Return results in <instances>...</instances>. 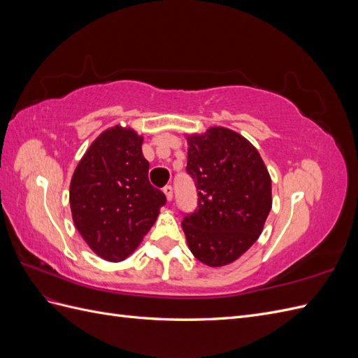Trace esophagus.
I'll use <instances>...</instances> for the list:
<instances>
[{
	"label": "esophagus",
	"instance_id": "34e87169",
	"mask_svg": "<svg viewBox=\"0 0 358 358\" xmlns=\"http://www.w3.org/2000/svg\"><path fill=\"white\" fill-rule=\"evenodd\" d=\"M162 191H164L167 200L171 201V199H173V188L170 185H167V187H164V189H162Z\"/></svg>",
	"mask_w": 358,
	"mask_h": 358
}]
</instances>
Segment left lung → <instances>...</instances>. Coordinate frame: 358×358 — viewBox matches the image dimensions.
Listing matches in <instances>:
<instances>
[{
	"label": "left lung",
	"instance_id": "1",
	"mask_svg": "<svg viewBox=\"0 0 358 358\" xmlns=\"http://www.w3.org/2000/svg\"><path fill=\"white\" fill-rule=\"evenodd\" d=\"M187 140V171L196 180L199 208L183 218L182 229L199 262L227 266L262 234L272 209V179L255 146L233 129L210 127Z\"/></svg>",
	"mask_w": 358,
	"mask_h": 358
}]
</instances>
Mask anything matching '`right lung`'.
I'll use <instances>...</instances> for the list:
<instances>
[{"mask_svg": "<svg viewBox=\"0 0 358 358\" xmlns=\"http://www.w3.org/2000/svg\"><path fill=\"white\" fill-rule=\"evenodd\" d=\"M142 145L143 137L133 128H107L73 173V222L106 262L117 263L131 255L166 204L164 194L149 183Z\"/></svg>", "mask_w": 358, "mask_h": 358, "instance_id": "add662e5", "label": "right lung"}]
</instances>
